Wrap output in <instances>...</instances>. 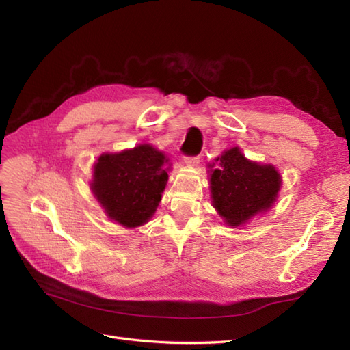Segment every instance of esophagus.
<instances>
[{
    "instance_id": "obj_1",
    "label": "esophagus",
    "mask_w": 350,
    "mask_h": 350,
    "mask_svg": "<svg viewBox=\"0 0 350 350\" xmlns=\"http://www.w3.org/2000/svg\"><path fill=\"white\" fill-rule=\"evenodd\" d=\"M184 162L189 166H197L200 163L198 156H184Z\"/></svg>"
}]
</instances>
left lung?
I'll use <instances>...</instances> for the list:
<instances>
[{"instance_id":"1","label":"left lung","mask_w":350,"mask_h":350,"mask_svg":"<svg viewBox=\"0 0 350 350\" xmlns=\"http://www.w3.org/2000/svg\"><path fill=\"white\" fill-rule=\"evenodd\" d=\"M216 161L210 178L213 206L229 226H239L270 208L280 189V175L271 165H258L243 157L238 147Z\"/></svg>"}]
</instances>
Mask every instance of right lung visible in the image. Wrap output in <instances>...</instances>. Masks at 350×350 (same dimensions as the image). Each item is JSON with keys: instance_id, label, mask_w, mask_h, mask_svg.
Here are the masks:
<instances>
[{"instance_id": "1", "label": "right lung", "mask_w": 350, "mask_h": 350, "mask_svg": "<svg viewBox=\"0 0 350 350\" xmlns=\"http://www.w3.org/2000/svg\"><path fill=\"white\" fill-rule=\"evenodd\" d=\"M166 156L150 144L102 154L94 165L92 191L111 219L125 228L149 220L167 181Z\"/></svg>"}]
</instances>
